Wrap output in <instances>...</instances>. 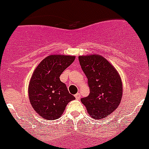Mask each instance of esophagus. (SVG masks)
I'll list each match as a JSON object with an SVG mask.
<instances>
[{
  "mask_svg": "<svg viewBox=\"0 0 149 149\" xmlns=\"http://www.w3.org/2000/svg\"><path fill=\"white\" fill-rule=\"evenodd\" d=\"M75 98H76V99H77V100H79V99H80V98H81L80 93H77L76 94V95H75Z\"/></svg>",
  "mask_w": 149,
  "mask_h": 149,
  "instance_id": "esophagus-1",
  "label": "esophagus"
}]
</instances>
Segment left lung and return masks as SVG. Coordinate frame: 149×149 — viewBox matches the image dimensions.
<instances>
[{
    "instance_id": "8db88e82",
    "label": "left lung",
    "mask_w": 149,
    "mask_h": 149,
    "mask_svg": "<svg viewBox=\"0 0 149 149\" xmlns=\"http://www.w3.org/2000/svg\"><path fill=\"white\" fill-rule=\"evenodd\" d=\"M79 60L90 89L89 95L81 99V102L95 119L108 116L121 102L123 89L121 77L116 69L101 55L79 56Z\"/></svg>"
}]
</instances>
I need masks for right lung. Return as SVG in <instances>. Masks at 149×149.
<instances>
[{
    "instance_id": "1",
    "label": "right lung",
    "mask_w": 149,
    "mask_h": 149,
    "mask_svg": "<svg viewBox=\"0 0 149 149\" xmlns=\"http://www.w3.org/2000/svg\"><path fill=\"white\" fill-rule=\"evenodd\" d=\"M75 58V56L49 55L33 72L28 86L29 100L33 109L43 118H58L63 114L66 105L75 100L60 79L61 73L73 63Z\"/></svg>"
}]
</instances>
